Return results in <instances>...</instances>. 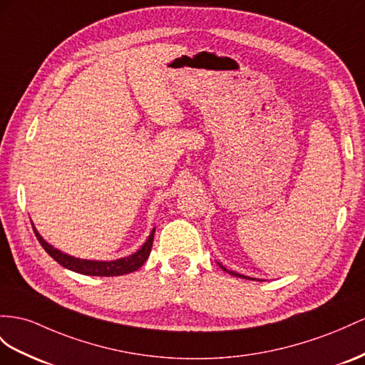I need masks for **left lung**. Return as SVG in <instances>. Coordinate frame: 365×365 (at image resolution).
<instances>
[{"mask_svg":"<svg viewBox=\"0 0 365 365\" xmlns=\"http://www.w3.org/2000/svg\"><path fill=\"white\" fill-rule=\"evenodd\" d=\"M217 265L223 269V272H227L228 274H231V276H236V277H242V279H248V280H260V279H255V277H248V276H244V274H239V273H236V272H230V269H227L225 267H223L220 262H217Z\"/></svg>","mask_w":365,"mask_h":365,"instance_id":"left-lung-1","label":"left lung"}]
</instances>
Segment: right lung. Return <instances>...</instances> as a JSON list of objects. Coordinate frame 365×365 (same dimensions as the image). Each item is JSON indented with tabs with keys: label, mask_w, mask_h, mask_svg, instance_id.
Listing matches in <instances>:
<instances>
[{
	"label": "right lung",
	"mask_w": 365,
	"mask_h": 365,
	"mask_svg": "<svg viewBox=\"0 0 365 365\" xmlns=\"http://www.w3.org/2000/svg\"><path fill=\"white\" fill-rule=\"evenodd\" d=\"M32 228H34L36 239H38L41 247L46 250V253H48L53 260H57L61 267L71 269V272L80 273V274L106 276V277L123 276L128 273H133V272H135V269L142 267L146 262L149 253H151L153 242H154V232H155V228H153L151 235L148 236L145 244L130 256L120 257L115 260H91V259H80L76 256H71L68 253H63V251L52 247L49 242H46L43 239V236L34 227V223H32Z\"/></svg>",
	"instance_id": "obj_1"
}]
</instances>
